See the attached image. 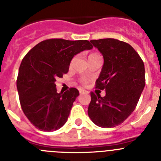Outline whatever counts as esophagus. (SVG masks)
<instances>
[{"label": "esophagus", "mask_w": 161, "mask_h": 161, "mask_svg": "<svg viewBox=\"0 0 161 161\" xmlns=\"http://www.w3.org/2000/svg\"><path fill=\"white\" fill-rule=\"evenodd\" d=\"M79 92H80V93H88V91L85 90V89H80Z\"/></svg>", "instance_id": "34e87169"}]
</instances>
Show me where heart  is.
I'll return each instance as SVG.
<instances>
[{
	"label": "heart",
	"mask_w": 161,
	"mask_h": 161,
	"mask_svg": "<svg viewBox=\"0 0 161 161\" xmlns=\"http://www.w3.org/2000/svg\"><path fill=\"white\" fill-rule=\"evenodd\" d=\"M97 55H97V54H96V53H91L90 55H89V58H91V57H93V56H97ZM74 60H75V58H73V59H72V60H71L70 66H72V64H73V62H74ZM86 82H87V80H85V79H81V80H80V83H81L82 85H85V84H86Z\"/></svg>",
	"instance_id": "heart-1"
}]
</instances>
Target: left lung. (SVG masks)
Returning a JSON list of instances; mask_svg holds the SVG:
<instances>
[{
	"mask_svg": "<svg viewBox=\"0 0 161 161\" xmlns=\"http://www.w3.org/2000/svg\"><path fill=\"white\" fill-rule=\"evenodd\" d=\"M104 58L95 88L106 96L91 92L88 114L98 126L111 128L123 123L136 109L145 86V68L130 44L114 38L91 40Z\"/></svg>",
	"mask_w": 161,
	"mask_h": 161,
	"instance_id": "1",
	"label": "left lung"
}]
</instances>
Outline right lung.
I'll use <instances>...</instances> for the list:
<instances>
[{
  "mask_svg": "<svg viewBox=\"0 0 161 161\" xmlns=\"http://www.w3.org/2000/svg\"><path fill=\"white\" fill-rule=\"evenodd\" d=\"M92 48L88 40L50 38L37 44L22 59L17 78L19 101L36 128L53 131L65 124L79 91L70 88L58 93L55 82L68 73L74 55Z\"/></svg>",
  "mask_w": 161,
  "mask_h": 161,
  "instance_id": "add662e5",
  "label": "right lung"
}]
</instances>
